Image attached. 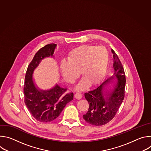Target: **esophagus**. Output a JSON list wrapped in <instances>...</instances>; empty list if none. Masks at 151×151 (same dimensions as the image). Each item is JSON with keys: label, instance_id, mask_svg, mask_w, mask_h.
Returning a JSON list of instances; mask_svg holds the SVG:
<instances>
[{"label": "esophagus", "instance_id": "obj_1", "mask_svg": "<svg viewBox=\"0 0 151 151\" xmlns=\"http://www.w3.org/2000/svg\"><path fill=\"white\" fill-rule=\"evenodd\" d=\"M75 97L76 99H78V100H80L81 99H82V94H80V93H76V94L75 95Z\"/></svg>", "mask_w": 151, "mask_h": 151}]
</instances>
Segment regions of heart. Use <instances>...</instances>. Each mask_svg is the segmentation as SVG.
Here are the masks:
<instances>
[{
    "label": "heart",
    "instance_id": "obj_1",
    "mask_svg": "<svg viewBox=\"0 0 151 151\" xmlns=\"http://www.w3.org/2000/svg\"><path fill=\"white\" fill-rule=\"evenodd\" d=\"M108 61V52L104 47L85 45L71 51L68 61L61 62L60 70L64 80L72 83L81 72L83 78L75 89L82 91L87 88L91 83L96 85L101 81L105 76Z\"/></svg>",
    "mask_w": 151,
    "mask_h": 151
}]
</instances>
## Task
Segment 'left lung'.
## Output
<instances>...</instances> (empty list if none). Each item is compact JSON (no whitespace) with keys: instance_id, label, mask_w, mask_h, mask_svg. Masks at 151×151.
<instances>
[{"instance_id":"8db88e82","label":"left lung","mask_w":151,"mask_h":151,"mask_svg":"<svg viewBox=\"0 0 151 151\" xmlns=\"http://www.w3.org/2000/svg\"><path fill=\"white\" fill-rule=\"evenodd\" d=\"M113 75L96 89L85 93L89 103L88 112L83 115L84 120L96 126L104 125L116 115L124 99L125 76L122 64L115 51Z\"/></svg>"}]
</instances>
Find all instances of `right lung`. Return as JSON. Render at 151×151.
I'll list each match as a JSON object with an SVG mask.
<instances>
[{
    "instance_id": "obj_1",
    "label": "right lung",
    "mask_w": 151,
    "mask_h": 151,
    "mask_svg": "<svg viewBox=\"0 0 151 151\" xmlns=\"http://www.w3.org/2000/svg\"><path fill=\"white\" fill-rule=\"evenodd\" d=\"M57 44H48L35 55L27 68L24 86V102L31 115L38 121L49 122L55 120L66 105L73 99V93L66 94L67 89L55 84L50 89L40 88L33 78L35 69L42 60L54 58Z\"/></svg>"
}]
</instances>
